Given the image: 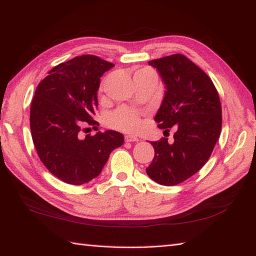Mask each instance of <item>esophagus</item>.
Returning a JSON list of instances; mask_svg holds the SVG:
<instances>
[{
  "label": "esophagus",
  "mask_w": 256,
  "mask_h": 256,
  "mask_svg": "<svg viewBox=\"0 0 256 256\" xmlns=\"http://www.w3.org/2000/svg\"><path fill=\"white\" fill-rule=\"evenodd\" d=\"M124 140H126V142H138L139 141V139L132 134L126 136V137H124Z\"/></svg>",
  "instance_id": "esophagus-1"
}]
</instances>
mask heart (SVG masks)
I'll return each instance as SVG.
<instances>
[{
    "label": "heart",
    "instance_id": "1",
    "mask_svg": "<svg viewBox=\"0 0 256 256\" xmlns=\"http://www.w3.org/2000/svg\"><path fill=\"white\" fill-rule=\"evenodd\" d=\"M151 71V70H144ZM108 126L124 130V132H136L140 128V118L137 112L129 108H119L107 117Z\"/></svg>",
    "mask_w": 256,
    "mask_h": 256
}]
</instances>
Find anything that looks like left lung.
<instances>
[{
  "mask_svg": "<svg viewBox=\"0 0 256 256\" xmlns=\"http://www.w3.org/2000/svg\"><path fill=\"white\" fill-rule=\"evenodd\" d=\"M166 92L154 120L158 128L175 127L174 141H151L154 158L146 168L149 178L166 186L180 184L205 166L222 126L219 95L200 68L183 54L149 61Z\"/></svg>",
  "mask_w": 256,
  "mask_h": 256,
  "instance_id": "1",
  "label": "left lung"
}]
</instances>
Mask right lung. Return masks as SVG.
Instances as JSON below:
<instances>
[{
  "label": "right lung",
  "mask_w": 256,
  "mask_h": 256,
  "mask_svg": "<svg viewBox=\"0 0 256 256\" xmlns=\"http://www.w3.org/2000/svg\"><path fill=\"white\" fill-rule=\"evenodd\" d=\"M114 66L93 54L60 64L39 83L30 106V132L40 161L56 178L82 185L98 178L112 150L124 144L115 130L80 137L96 124L100 78Z\"/></svg>",
  "instance_id": "right-lung-1"
}]
</instances>
